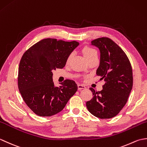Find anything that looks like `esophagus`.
<instances>
[{"label":"esophagus","instance_id":"1","mask_svg":"<svg viewBox=\"0 0 147 147\" xmlns=\"http://www.w3.org/2000/svg\"><path fill=\"white\" fill-rule=\"evenodd\" d=\"M78 90H82V89L86 88V87H85V86H84L83 85H80V84H78Z\"/></svg>","mask_w":147,"mask_h":147}]
</instances>
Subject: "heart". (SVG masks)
Here are the masks:
<instances>
[{
	"label": "heart",
	"instance_id": "1",
	"mask_svg": "<svg viewBox=\"0 0 147 147\" xmlns=\"http://www.w3.org/2000/svg\"><path fill=\"white\" fill-rule=\"evenodd\" d=\"M82 52H83V54L84 56H85L86 59L92 57H93V56L97 55V52H96V50H95L94 49H93L92 47H85L82 49ZM72 55L73 54H71L67 57V62H69L70 59L72 57Z\"/></svg>",
	"mask_w": 147,
	"mask_h": 147
}]
</instances>
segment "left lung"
Segmentation results:
<instances>
[{"mask_svg": "<svg viewBox=\"0 0 147 147\" xmlns=\"http://www.w3.org/2000/svg\"><path fill=\"white\" fill-rule=\"evenodd\" d=\"M91 45L100 52V65L96 74L105 82L103 90L90 88L93 98L86 102L88 111L100 119L115 117L124 107L133 87V71L125 53L107 37L93 40Z\"/></svg>", "mask_w": 147, "mask_h": 147, "instance_id": "left-lung-1", "label": "left lung"}]
</instances>
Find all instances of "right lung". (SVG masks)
<instances>
[{"label": "right lung", "instance_id": "right-lung-1", "mask_svg": "<svg viewBox=\"0 0 147 147\" xmlns=\"http://www.w3.org/2000/svg\"><path fill=\"white\" fill-rule=\"evenodd\" d=\"M79 45L76 41L55 38L40 40L24 53L18 70V88L34 113L48 117L59 113L78 90L73 80L55 86L52 71L63 68L67 57Z\"/></svg>", "mask_w": 147, "mask_h": 147}]
</instances>
